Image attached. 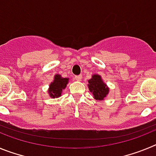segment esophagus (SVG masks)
<instances>
[{"mask_svg": "<svg viewBox=\"0 0 156 156\" xmlns=\"http://www.w3.org/2000/svg\"><path fill=\"white\" fill-rule=\"evenodd\" d=\"M75 79H76V80H77V81H80L81 79H82V76H81V75L76 76Z\"/></svg>", "mask_w": 156, "mask_h": 156, "instance_id": "34e87169", "label": "esophagus"}]
</instances>
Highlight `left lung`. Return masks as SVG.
Instances as JSON below:
<instances>
[{
  "label": "left lung",
  "instance_id": "left-lung-1",
  "mask_svg": "<svg viewBox=\"0 0 156 156\" xmlns=\"http://www.w3.org/2000/svg\"><path fill=\"white\" fill-rule=\"evenodd\" d=\"M88 87L90 92H92L94 99L98 101L104 100L105 98L108 94L109 89L107 85L103 82L101 76L98 74H94L92 78L88 80Z\"/></svg>",
  "mask_w": 156,
  "mask_h": 156
}]
</instances>
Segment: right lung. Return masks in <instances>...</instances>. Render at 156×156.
I'll list each match as a JSON object with an SVG mask.
<instances>
[{
    "label": "right lung",
    "instance_id": "obj_1",
    "mask_svg": "<svg viewBox=\"0 0 156 156\" xmlns=\"http://www.w3.org/2000/svg\"><path fill=\"white\" fill-rule=\"evenodd\" d=\"M69 83V78H62L61 75L56 74L55 76L53 82L51 83L49 86L48 93L51 98H57L62 95V90L66 87V85Z\"/></svg>",
    "mask_w": 156,
    "mask_h": 156
}]
</instances>
